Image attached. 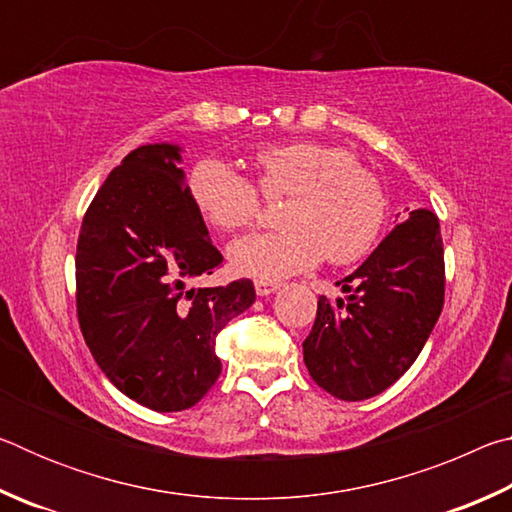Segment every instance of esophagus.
<instances>
[{"instance_id": "obj_1", "label": "esophagus", "mask_w": 512, "mask_h": 512, "mask_svg": "<svg viewBox=\"0 0 512 512\" xmlns=\"http://www.w3.org/2000/svg\"><path fill=\"white\" fill-rule=\"evenodd\" d=\"M280 289V282H273V280H255V291L257 296H271Z\"/></svg>"}]
</instances>
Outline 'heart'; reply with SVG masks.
<instances>
[{"label": "heart", "mask_w": 512, "mask_h": 512, "mask_svg": "<svg viewBox=\"0 0 512 512\" xmlns=\"http://www.w3.org/2000/svg\"><path fill=\"white\" fill-rule=\"evenodd\" d=\"M262 194H287L277 216L280 230L255 232L230 246V264L241 275L282 280L327 257L345 266L366 257L384 232L388 194L357 155L334 144L291 142L255 155ZM189 196L207 223L235 232L255 221L259 194L228 162H196L187 178Z\"/></svg>", "instance_id": "b5f03b06"}]
</instances>
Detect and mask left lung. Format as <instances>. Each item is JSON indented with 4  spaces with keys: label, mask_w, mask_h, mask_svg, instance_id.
I'll return each mask as SVG.
<instances>
[{
    "label": "left lung",
    "mask_w": 512,
    "mask_h": 512,
    "mask_svg": "<svg viewBox=\"0 0 512 512\" xmlns=\"http://www.w3.org/2000/svg\"><path fill=\"white\" fill-rule=\"evenodd\" d=\"M348 298H318L316 323L302 343L311 379L345 402L375 397L418 359L445 302L440 223L413 210L352 275Z\"/></svg>",
    "instance_id": "1"
}]
</instances>
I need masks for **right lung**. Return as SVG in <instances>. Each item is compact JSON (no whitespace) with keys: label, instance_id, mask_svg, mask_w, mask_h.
I'll return each mask as SVG.
<instances>
[{"label":"right lung","instance_id":"obj_1","mask_svg":"<svg viewBox=\"0 0 512 512\" xmlns=\"http://www.w3.org/2000/svg\"><path fill=\"white\" fill-rule=\"evenodd\" d=\"M180 146H137L83 216L76 314L94 361L146 409L201 402L221 375L216 336L255 302L250 280L187 289L223 257L178 169Z\"/></svg>","mask_w":512,"mask_h":512}]
</instances>
